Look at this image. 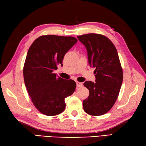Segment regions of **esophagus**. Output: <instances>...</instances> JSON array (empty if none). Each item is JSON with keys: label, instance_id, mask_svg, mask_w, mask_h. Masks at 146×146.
<instances>
[{"label": "esophagus", "instance_id": "1", "mask_svg": "<svg viewBox=\"0 0 146 146\" xmlns=\"http://www.w3.org/2000/svg\"><path fill=\"white\" fill-rule=\"evenodd\" d=\"M82 86H83V83H82L76 82V86H77V87H82Z\"/></svg>", "mask_w": 146, "mask_h": 146}]
</instances>
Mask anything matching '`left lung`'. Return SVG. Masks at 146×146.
I'll use <instances>...</instances> for the list:
<instances>
[{
    "label": "left lung",
    "mask_w": 146,
    "mask_h": 146,
    "mask_svg": "<svg viewBox=\"0 0 146 146\" xmlns=\"http://www.w3.org/2000/svg\"><path fill=\"white\" fill-rule=\"evenodd\" d=\"M77 38L85 46L89 65L95 68V82L83 83L90 92L83 101V109L91 115H102L113 107L122 84L119 55L112 42L105 36L91 33Z\"/></svg>",
    "instance_id": "8db88e82"
}]
</instances>
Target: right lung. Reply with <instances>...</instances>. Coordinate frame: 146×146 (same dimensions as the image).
Here are the masks:
<instances>
[{"label":"right lung","mask_w":146,"mask_h":146,"mask_svg":"<svg viewBox=\"0 0 146 146\" xmlns=\"http://www.w3.org/2000/svg\"><path fill=\"white\" fill-rule=\"evenodd\" d=\"M77 41L71 36L46 35L33 42L26 56L23 69L24 83L33 104L46 115L63 112L64 99L75 92L76 83L53 73L63 66L65 54Z\"/></svg>","instance_id":"add662e5"}]
</instances>
